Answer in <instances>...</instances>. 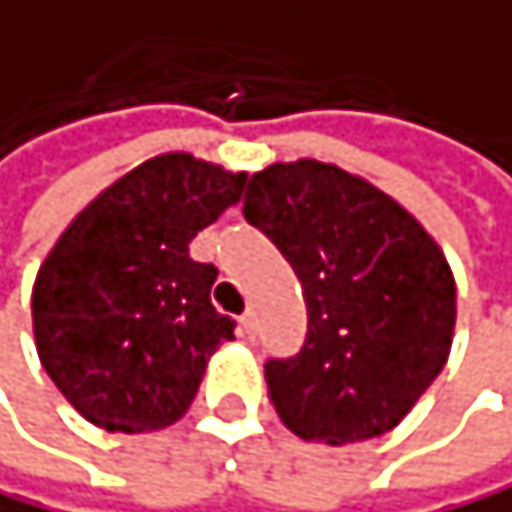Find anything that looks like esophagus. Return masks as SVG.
Listing matches in <instances>:
<instances>
[{"instance_id": "esophagus-1", "label": "esophagus", "mask_w": 512, "mask_h": 512, "mask_svg": "<svg viewBox=\"0 0 512 512\" xmlns=\"http://www.w3.org/2000/svg\"><path fill=\"white\" fill-rule=\"evenodd\" d=\"M239 330L245 336H254V330H258V318H254V311H245L242 318H239Z\"/></svg>"}]
</instances>
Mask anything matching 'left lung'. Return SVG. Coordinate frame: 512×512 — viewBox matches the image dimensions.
Returning <instances> with one entry per match:
<instances>
[{"label":"left lung","instance_id":"8db88e82","mask_svg":"<svg viewBox=\"0 0 512 512\" xmlns=\"http://www.w3.org/2000/svg\"><path fill=\"white\" fill-rule=\"evenodd\" d=\"M242 213L292 264L308 308L302 349L264 365L280 422L330 447L396 428L450 355L444 251L384 191L318 160L254 172Z\"/></svg>","mask_w":512,"mask_h":512}]
</instances>
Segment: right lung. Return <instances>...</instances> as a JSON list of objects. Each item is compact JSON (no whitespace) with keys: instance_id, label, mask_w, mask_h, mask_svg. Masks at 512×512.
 <instances>
[{"instance_id":"1","label":"right lung","mask_w":512,"mask_h":512,"mask_svg":"<svg viewBox=\"0 0 512 512\" xmlns=\"http://www.w3.org/2000/svg\"><path fill=\"white\" fill-rule=\"evenodd\" d=\"M245 172L188 153L135 166L90 201L43 261L34 336L46 374L87 422L157 431L188 412L207 359L235 340L210 302L217 267L191 239L239 201Z\"/></svg>"}]
</instances>
